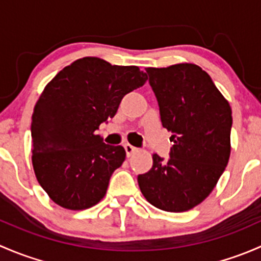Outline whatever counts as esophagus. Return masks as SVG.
I'll list each match as a JSON object with an SVG mask.
<instances>
[{"instance_id": "1", "label": "esophagus", "mask_w": 261, "mask_h": 261, "mask_svg": "<svg viewBox=\"0 0 261 261\" xmlns=\"http://www.w3.org/2000/svg\"><path fill=\"white\" fill-rule=\"evenodd\" d=\"M123 147H125V151H126V155H127L128 158L131 156V155L134 154V152L136 151V147L135 146H133V145H130V144H125V145H123Z\"/></svg>"}]
</instances>
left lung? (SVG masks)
Masks as SVG:
<instances>
[{
  "mask_svg": "<svg viewBox=\"0 0 261 261\" xmlns=\"http://www.w3.org/2000/svg\"><path fill=\"white\" fill-rule=\"evenodd\" d=\"M146 73L174 145L167 160L152 155L151 169L138 177L139 187L156 208L188 211L208 197L227 165L232 111L198 65L146 68Z\"/></svg>",
  "mask_w": 261,
  "mask_h": 261,
  "instance_id": "8db88e82",
  "label": "left lung"
}]
</instances>
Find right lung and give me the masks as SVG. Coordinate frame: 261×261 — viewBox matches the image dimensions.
<instances>
[{
    "mask_svg": "<svg viewBox=\"0 0 261 261\" xmlns=\"http://www.w3.org/2000/svg\"><path fill=\"white\" fill-rule=\"evenodd\" d=\"M146 80L135 65L86 57L46 84L34 109L31 152L36 179L51 201L78 211L103 198L126 151L105 144L96 130L114 117L123 96Z\"/></svg>",
    "mask_w": 261,
    "mask_h": 261,
    "instance_id": "right-lung-1",
    "label": "right lung"
}]
</instances>
